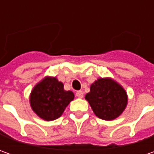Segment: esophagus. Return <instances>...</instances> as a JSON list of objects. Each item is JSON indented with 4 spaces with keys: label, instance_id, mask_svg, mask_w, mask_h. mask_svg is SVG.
I'll return each instance as SVG.
<instances>
[{
    "label": "esophagus",
    "instance_id": "1",
    "mask_svg": "<svg viewBox=\"0 0 154 154\" xmlns=\"http://www.w3.org/2000/svg\"><path fill=\"white\" fill-rule=\"evenodd\" d=\"M76 96H77L78 98H83V96H84L83 92H82V91H78V92H76Z\"/></svg>",
    "mask_w": 154,
    "mask_h": 154
}]
</instances>
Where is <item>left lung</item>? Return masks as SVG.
I'll list each match as a JSON object with an SVG mask.
<instances>
[{"mask_svg":"<svg viewBox=\"0 0 154 154\" xmlns=\"http://www.w3.org/2000/svg\"><path fill=\"white\" fill-rule=\"evenodd\" d=\"M85 98L94 114L105 121H111L120 116L128 104L127 92L109 77L95 80Z\"/></svg>","mask_w":154,"mask_h":154,"instance_id":"left-lung-1","label":"left lung"}]
</instances>
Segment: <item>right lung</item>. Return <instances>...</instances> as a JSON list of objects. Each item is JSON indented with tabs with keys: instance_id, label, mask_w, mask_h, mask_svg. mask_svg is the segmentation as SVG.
<instances>
[{
	"instance_id": "obj_1",
	"label": "right lung",
	"mask_w": 154,
	"mask_h": 154,
	"mask_svg": "<svg viewBox=\"0 0 154 154\" xmlns=\"http://www.w3.org/2000/svg\"><path fill=\"white\" fill-rule=\"evenodd\" d=\"M74 98L72 91H65L62 82L56 77L45 76L31 92L29 101L32 109L45 121L59 118Z\"/></svg>"
}]
</instances>
